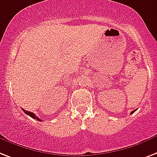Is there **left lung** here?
Here are the masks:
<instances>
[{"label": "left lung", "instance_id": "8db88e82", "mask_svg": "<svg viewBox=\"0 0 157 157\" xmlns=\"http://www.w3.org/2000/svg\"><path fill=\"white\" fill-rule=\"evenodd\" d=\"M136 109H135V110H133V111H132V113H131V114H133V113H134V112H135V111H136Z\"/></svg>", "mask_w": 157, "mask_h": 157}]
</instances>
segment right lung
<instances>
[{"mask_svg":"<svg viewBox=\"0 0 157 157\" xmlns=\"http://www.w3.org/2000/svg\"><path fill=\"white\" fill-rule=\"evenodd\" d=\"M22 110H23V111L25 112V114H28V115H29V116H30V117H31V118H34V119H37V120H38V121H42L41 119H40V118H39V117H37V116L35 115V114H34V113H32V112L27 111V110H25V109H22Z\"/></svg>","mask_w":157,"mask_h":157,"instance_id":"right-lung-1","label":"right lung"}]
</instances>
